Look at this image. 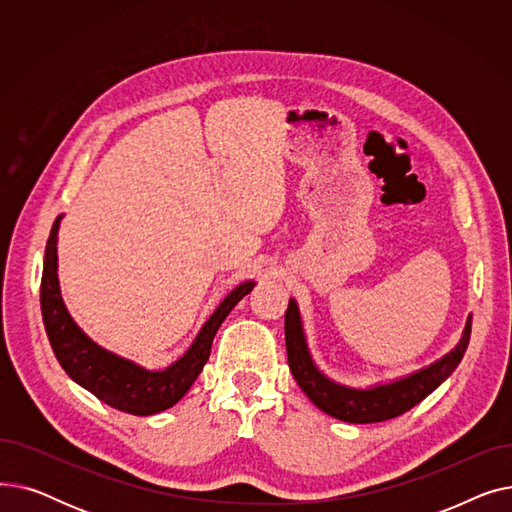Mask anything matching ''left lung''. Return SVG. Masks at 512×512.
Instances as JSON below:
<instances>
[{
  "mask_svg": "<svg viewBox=\"0 0 512 512\" xmlns=\"http://www.w3.org/2000/svg\"><path fill=\"white\" fill-rule=\"evenodd\" d=\"M284 334L288 367L294 380H297L301 390L309 396L317 409L346 423H378L394 419L419 405L427 394H432L456 369L467 351L471 336V317L467 319L461 342L448 355L425 369L407 375V378L367 390L336 384L317 369L309 355L301 313L294 299H290L284 313Z\"/></svg>",
  "mask_w": 512,
  "mask_h": 512,
  "instance_id": "1",
  "label": "left lung"
}]
</instances>
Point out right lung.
I'll use <instances>...</instances> for the list:
<instances>
[{"mask_svg":"<svg viewBox=\"0 0 512 512\" xmlns=\"http://www.w3.org/2000/svg\"><path fill=\"white\" fill-rule=\"evenodd\" d=\"M62 215L53 222L45 247L41 278V313L47 338L60 365L70 378L95 394L105 405L130 415H155L174 407L199 378L209 359L211 342L234 305L249 294L253 280L236 286L213 311L191 348L166 369H145L124 357L105 351L80 330L70 317L58 282V230Z\"/></svg>","mask_w":512,"mask_h":512,"instance_id":"1","label":"right lung"}]
</instances>
